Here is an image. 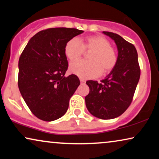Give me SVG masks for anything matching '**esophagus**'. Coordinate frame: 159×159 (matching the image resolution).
Instances as JSON below:
<instances>
[{"mask_svg": "<svg viewBox=\"0 0 159 159\" xmlns=\"http://www.w3.org/2000/svg\"><path fill=\"white\" fill-rule=\"evenodd\" d=\"M80 82H81L82 84H84V83H85V80H83V79H80Z\"/></svg>", "mask_w": 159, "mask_h": 159, "instance_id": "esophagus-1", "label": "esophagus"}]
</instances>
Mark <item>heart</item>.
Wrapping results in <instances>:
<instances>
[{
    "instance_id": "1",
    "label": "heart",
    "mask_w": 159,
    "mask_h": 159,
    "mask_svg": "<svg viewBox=\"0 0 159 159\" xmlns=\"http://www.w3.org/2000/svg\"><path fill=\"white\" fill-rule=\"evenodd\" d=\"M84 51H92L89 56L90 61H78L69 66V71L80 78L86 80L98 77L101 72H110L116 65V52L103 36H90L82 42L77 38L71 39L65 45L64 54L69 61H74L81 57Z\"/></svg>"
}]
</instances>
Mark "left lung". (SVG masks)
<instances>
[{
	"label": "left lung",
	"instance_id": "left-lung-1",
	"mask_svg": "<svg viewBox=\"0 0 159 159\" xmlns=\"http://www.w3.org/2000/svg\"><path fill=\"white\" fill-rule=\"evenodd\" d=\"M103 33L112 39L118 50L116 65L101 82L88 80L90 93L85 97L88 111L101 119L121 116L133 98L140 80V69L135 47L122 37L110 32Z\"/></svg>",
	"mask_w": 159,
	"mask_h": 159
}]
</instances>
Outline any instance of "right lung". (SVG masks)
<instances>
[{
	"label": "right lung",
	"mask_w": 159,
	"mask_h": 159,
	"mask_svg": "<svg viewBox=\"0 0 159 159\" xmlns=\"http://www.w3.org/2000/svg\"><path fill=\"white\" fill-rule=\"evenodd\" d=\"M83 32L66 27L42 30L30 39L21 54L19 91L32 114L41 120H56L67 111L80 82L75 75L65 77L68 61L64 48Z\"/></svg>",
	"instance_id": "add662e5"
}]
</instances>
